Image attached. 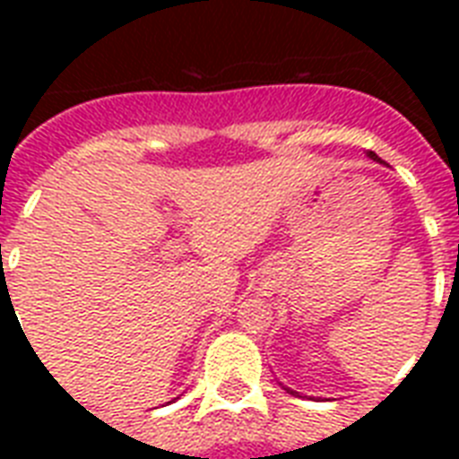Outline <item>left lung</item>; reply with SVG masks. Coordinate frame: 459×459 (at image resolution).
Here are the masks:
<instances>
[{
    "label": "left lung",
    "mask_w": 459,
    "mask_h": 459,
    "mask_svg": "<svg viewBox=\"0 0 459 459\" xmlns=\"http://www.w3.org/2000/svg\"><path fill=\"white\" fill-rule=\"evenodd\" d=\"M367 157L374 159V161H378V164H384V161H381V157H378V154L367 152ZM283 391H288V393H290V395H298V391H293V388H288V385H283Z\"/></svg>",
    "instance_id": "obj_1"
}]
</instances>
